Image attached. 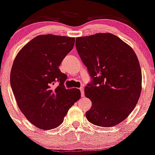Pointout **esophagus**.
<instances>
[{"label": "esophagus", "instance_id": "esophagus-1", "mask_svg": "<svg viewBox=\"0 0 155 155\" xmlns=\"http://www.w3.org/2000/svg\"><path fill=\"white\" fill-rule=\"evenodd\" d=\"M79 90H80V92H81V96L84 95V87H80Z\"/></svg>", "mask_w": 155, "mask_h": 155}]
</instances>
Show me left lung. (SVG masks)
<instances>
[{"label":"left lung","instance_id":"1","mask_svg":"<svg viewBox=\"0 0 155 155\" xmlns=\"http://www.w3.org/2000/svg\"><path fill=\"white\" fill-rule=\"evenodd\" d=\"M76 47L92 78L84 88L92 104L87 119L100 127L117 125L133 111L141 92V70L136 53L109 33L77 38Z\"/></svg>","mask_w":155,"mask_h":155}]
</instances>
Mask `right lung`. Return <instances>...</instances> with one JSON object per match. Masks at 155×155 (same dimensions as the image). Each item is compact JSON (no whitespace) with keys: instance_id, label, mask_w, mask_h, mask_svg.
I'll return each mask as SVG.
<instances>
[{"instance_id":"1","label":"right lung","mask_w":155,"mask_h":155,"mask_svg":"<svg viewBox=\"0 0 155 155\" xmlns=\"http://www.w3.org/2000/svg\"><path fill=\"white\" fill-rule=\"evenodd\" d=\"M74 43L71 37L40 35L16 56L10 75L12 91L23 114L38 128L58 127L81 97L79 89L65 87L67 76L59 69ZM56 82L58 86L54 88Z\"/></svg>"}]
</instances>
